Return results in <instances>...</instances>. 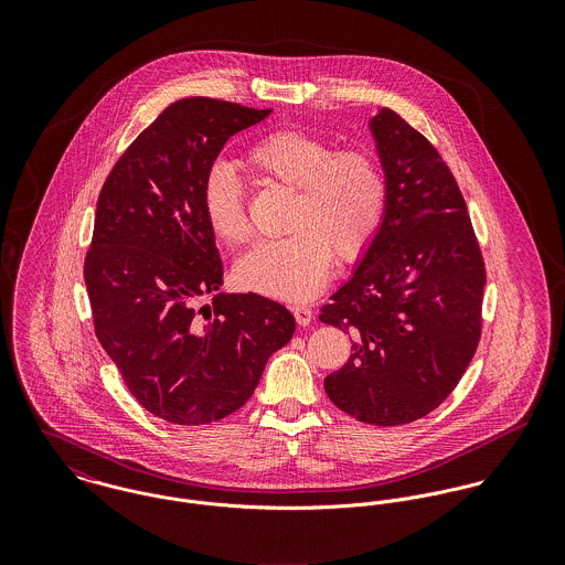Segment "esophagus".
Wrapping results in <instances>:
<instances>
[{
	"label": "esophagus",
	"mask_w": 565,
	"mask_h": 565,
	"mask_svg": "<svg viewBox=\"0 0 565 565\" xmlns=\"http://www.w3.org/2000/svg\"><path fill=\"white\" fill-rule=\"evenodd\" d=\"M291 311H294L296 322L300 323V326H309V323L313 322V311H311V307H307V305H296V307H291Z\"/></svg>",
	"instance_id": "esophagus-1"
}]
</instances>
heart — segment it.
<instances>
[{
	"mask_svg": "<svg viewBox=\"0 0 565 565\" xmlns=\"http://www.w3.org/2000/svg\"><path fill=\"white\" fill-rule=\"evenodd\" d=\"M247 164L260 182L296 195L285 239L258 243L237 265L243 287L285 300L313 296L328 278L332 254L354 260L376 237L387 206V175L370 152L341 150L322 137L280 130L258 139ZM211 231L226 243L249 237L242 180L231 162L211 164L202 184Z\"/></svg>",
	"mask_w": 565,
	"mask_h": 565,
	"instance_id": "heart-1",
	"label": "heart"
}]
</instances>
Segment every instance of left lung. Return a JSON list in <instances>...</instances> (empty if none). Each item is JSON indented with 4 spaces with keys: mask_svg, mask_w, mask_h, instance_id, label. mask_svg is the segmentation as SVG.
<instances>
[{
    "mask_svg": "<svg viewBox=\"0 0 565 565\" xmlns=\"http://www.w3.org/2000/svg\"><path fill=\"white\" fill-rule=\"evenodd\" d=\"M387 206L320 322L354 334L328 398L365 424L398 426L444 403L481 339L484 263L466 200L439 152L390 108L370 119Z\"/></svg>",
    "mask_w": 565,
    "mask_h": 565,
    "instance_id": "left-lung-1",
    "label": "left lung"
}]
</instances>
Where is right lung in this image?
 I'll list each match as a JSON object with an SVG mask.
<instances>
[{
	"label": "right lung",
	"instance_id": "right-lung-1",
	"mask_svg": "<svg viewBox=\"0 0 565 565\" xmlns=\"http://www.w3.org/2000/svg\"><path fill=\"white\" fill-rule=\"evenodd\" d=\"M271 110L186 97L167 106L108 173L84 282L95 334L143 408L217 422L247 403L294 316L258 294H220L224 267L202 184L226 141ZM214 305L196 309L202 295Z\"/></svg>",
	"mask_w": 565,
	"mask_h": 565
}]
</instances>
